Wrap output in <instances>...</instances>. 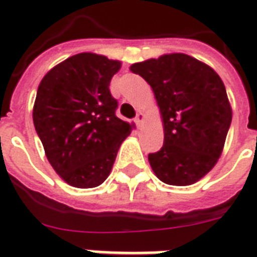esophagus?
Segmentation results:
<instances>
[{
    "instance_id": "obj_1",
    "label": "esophagus",
    "mask_w": 257,
    "mask_h": 257,
    "mask_svg": "<svg viewBox=\"0 0 257 257\" xmlns=\"http://www.w3.org/2000/svg\"><path fill=\"white\" fill-rule=\"evenodd\" d=\"M144 120H145V114H144L143 112H138L137 116H136V123H137L138 125H141V123H143Z\"/></svg>"
}]
</instances>
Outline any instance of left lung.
<instances>
[{"label":"left lung","instance_id":"8db88e82","mask_svg":"<svg viewBox=\"0 0 257 257\" xmlns=\"http://www.w3.org/2000/svg\"><path fill=\"white\" fill-rule=\"evenodd\" d=\"M154 91L165 140L148 155L163 183L191 185L212 170L224 148L232 110L220 76L185 54H166L130 66Z\"/></svg>","mask_w":257,"mask_h":257}]
</instances>
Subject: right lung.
<instances>
[{"label": "right lung", "mask_w": 257, "mask_h": 257, "mask_svg": "<svg viewBox=\"0 0 257 257\" xmlns=\"http://www.w3.org/2000/svg\"><path fill=\"white\" fill-rule=\"evenodd\" d=\"M121 62L81 52L52 67L38 85L33 121L63 181L94 188L108 178L133 124L116 116L109 84Z\"/></svg>", "instance_id": "1"}]
</instances>
